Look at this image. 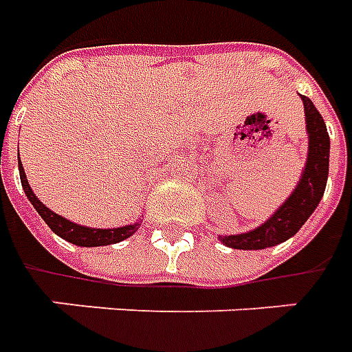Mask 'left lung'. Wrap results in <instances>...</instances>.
<instances>
[{"mask_svg":"<svg viewBox=\"0 0 352 352\" xmlns=\"http://www.w3.org/2000/svg\"><path fill=\"white\" fill-rule=\"evenodd\" d=\"M305 106V123L309 132V153L305 170L298 188L288 197V201L269 218L263 226L243 235L220 236L226 246L236 250H261L288 241L296 235L307 218L320 203L328 180L330 163V136L326 132L322 116L313 106L307 96H301Z\"/></svg>","mask_w":352,"mask_h":352,"instance_id":"obj_1","label":"left lung"}]
</instances>
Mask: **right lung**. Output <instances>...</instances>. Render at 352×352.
I'll return each instance as SVG.
<instances>
[{
	"mask_svg": "<svg viewBox=\"0 0 352 352\" xmlns=\"http://www.w3.org/2000/svg\"><path fill=\"white\" fill-rule=\"evenodd\" d=\"M19 172H21V182L22 188H24V193L30 199V203L34 204V208L37 210V214L45 220V223L56 233L58 236H62L64 241H68L72 244H77V246H106V244H116L121 243L124 239H129L131 235L136 233V229L140 223H132V226H124V228L117 229H91L83 228L79 223H74V221L62 218L58 214H54L52 210H49L36 195L34 191L30 189V184L26 180V174H24V168L22 164L19 163Z\"/></svg>",
	"mask_w": 352,
	"mask_h": 352,
	"instance_id": "1",
	"label": "right lung"
}]
</instances>
